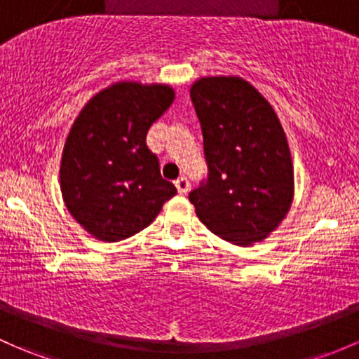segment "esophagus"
<instances>
[{
	"mask_svg": "<svg viewBox=\"0 0 359 359\" xmlns=\"http://www.w3.org/2000/svg\"><path fill=\"white\" fill-rule=\"evenodd\" d=\"M175 187H177V191L180 192V194H186V192L189 191V187H191L187 177H179V179L175 180Z\"/></svg>",
	"mask_w": 359,
	"mask_h": 359,
	"instance_id": "1",
	"label": "esophagus"
}]
</instances>
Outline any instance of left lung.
I'll use <instances>...</instances> for the list:
<instances>
[{
  "label": "left lung",
  "mask_w": 359,
  "mask_h": 359,
  "mask_svg": "<svg viewBox=\"0 0 359 359\" xmlns=\"http://www.w3.org/2000/svg\"><path fill=\"white\" fill-rule=\"evenodd\" d=\"M208 175L189 192L199 220L237 246L263 241L287 215L294 172L284 129L269 101L241 77L191 88Z\"/></svg>",
  "instance_id": "1"
}]
</instances>
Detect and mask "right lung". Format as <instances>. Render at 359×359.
<instances>
[{"label": "right lung", "mask_w": 359, "mask_h": 359, "mask_svg": "<svg viewBox=\"0 0 359 359\" xmlns=\"http://www.w3.org/2000/svg\"><path fill=\"white\" fill-rule=\"evenodd\" d=\"M173 96L168 86L120 82L96 94L75 118L60 167L62 194L72 217L97 239L134 236L177 194L146 144Z\"/></svg>", "instance_id": "obj_1"}]
</instances>
